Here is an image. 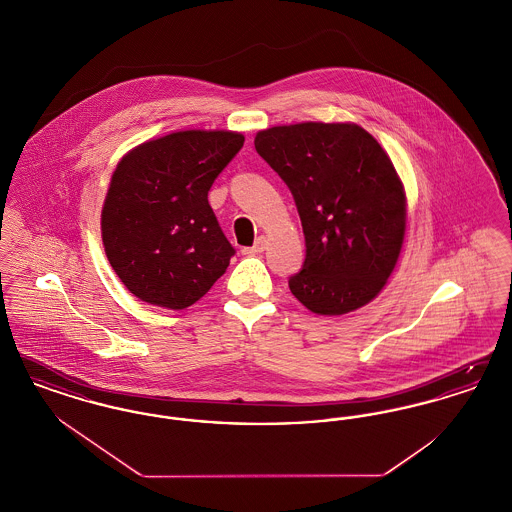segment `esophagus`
Here are the masks:
<instances>
[{
  "label": "esophagus",
  "mask_w": 512,
  "mask_h": 512,
  "mask_svg": "<svg viewBox=\"0 0 512 512\" xmlns=\"http://www.w3.org/2000/svg\"><path fill=\"white\" fill-rule=\"evenodd\" d=\"M267 245V238H265V236H259L255 245H251V247H244V249H242V253H244V255H257V253H263V251L267 249Z\"/></svg>",
  "instance_id": "1"
}]
</instances>
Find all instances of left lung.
I'll return each instance as SVG.
<instances>
[{
    "instance_id": "left-lung-1",
    "label": "left lung",
    "mask_w": 512,
    "mask_h": 512,
    "mask_svg": "<svg viewBox=\"0 0 512 512\" xmlns=\"http://www.w3.org/2000/svg\"><path fill=\"white\" fill-rule=\"evenodd\" d=\"M255 149L292 190L303 226L297 301L326 317L365 307L388 284L407 230L405 186L386 149L355 122L272 126Z\"/></svg>"
}]
</instances>
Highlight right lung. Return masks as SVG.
I'll use <instances>...</instances> for the list:
<instances>
[{
	"label": "right lung",
	"mask_w": 512,
	"mask_h": 512,
	"mask_svg": "<svg viewBox=\"0 0 512 512\" xmlns=\"http://www.w3.org/2000/svg\"><path fill=\"white\" fill-rule=\"evenodd\" d=\"M244 140L232 130H180L122 155L101 209V240L128 292L180 311L226 272L234 247L207 194Z\"/></svg>",
	"instance_id": "right-lung-1"
}]
</instances>
